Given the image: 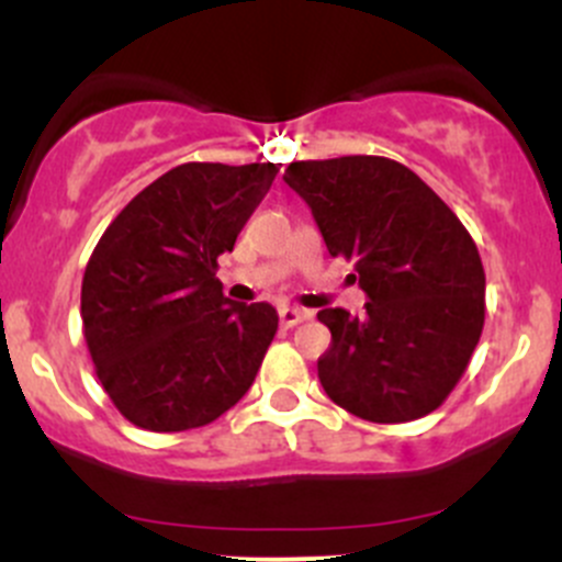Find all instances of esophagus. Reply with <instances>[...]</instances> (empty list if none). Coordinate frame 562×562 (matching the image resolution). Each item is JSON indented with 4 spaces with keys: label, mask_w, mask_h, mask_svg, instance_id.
<instances>
[{
    "label": "esophagus",
    "mask_w": 562,
    "mask_h": 562,
    "mask_svg": "<svg viewBox=\"0 0 562 562\" xmlns=\"http://www.w3.org/2000/svg\"><path fill=\"white\" fill-rule=\"evenodd\" d=\"M310 317H313V313H307V310H296V307L280 310V323H282V326H285V328L299 326V323L310 321Z\"/></svg>",
    "instance_id": "esophagus-1"
}]
</instances>
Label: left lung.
I'll list each match as a JSON object with an SVG mask.
<instances>
[{"mask_svg": "<svg viewBox=\"0 0 562 562\" xmlns=\"http://www.w3.org/2000/svg\"><path fill=\"white\" fill-rule=\"evenodd\" d=\"M282 179L313 209L328 252L353 260L370 299L361 317L342 307L317 313L331 331L317 359L328 400L375 424L432 413L484 328V266L468 228L389 157L291 162Z\"/></svg>", "mask_w": 562, "mask_h": 562, "instance_id": "1", "label": "left lung"}]
</instances>
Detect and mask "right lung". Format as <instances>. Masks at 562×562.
I'll return each instance as SVG.
<instances>
[{
    "label": "right lung",
    "instance_id": "add662e5",
    "mask_svg": "<svg viewBox=\"0 0 562 562\" xmlns=\"http://www.w3.org/2000/svg\"><path fill=\"white\" fill-rule=\"evenodd\" d=\"M277 173L274 162H184L100 236L83 271V339L135 427H206L252 386L280 317L266 302L225 299L214 274Z\"/></svg>",
    "mask_w": 562,
    "mask_h": 562
}]
</instances>
